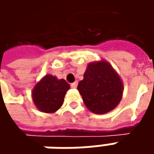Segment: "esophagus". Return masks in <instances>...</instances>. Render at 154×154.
<instances>
[{
	"label": "esophagus",
	"instance_id": "1",
	"mask_svg": "<svg viewBox=\"0 0 154 154\" xmlns=\"http://www.w3.org/2000/svg\"><path fill=\"white\" fill-rule=\"evenodd\" d=\"M77 86H78V82H77V81H75V82L71 84V87H72V88H76Z\"/></svg>",
	"mask_w": 154,
	"mask_h": 154
}]
</instances>
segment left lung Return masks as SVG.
<instances>
[{
    "mask_svg": "<svg viewBox=\"0 0 154 154\" xmlns=\"http://www.w3.org/2000/svg\"><path fill=\"white\" fill-rule=\"evenodd\" d=\"M77 89L87 109L95 114H105L120 103L123 83L109 62L101 60L87 65Z\"/></svg>",
    "mask_w": 154,
    "mask_h": 154,
    "instance_id": "obj_1",
    "label": "left lung"
}]
</instances>
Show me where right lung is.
Instances as JSON below:
<instances>
[{
    "label": "right lung",
    "instance_id": "obj_1",
    "mask_svg": "<svg viewBox=\"0 0 154 154\" xmlns=\"http://www.w3.org/2000/svg\"><path fill=\"white\" fill-rule=\"evenodd\" d=\"M69 88L70 86L65 80H59L52 74H46L33 87V103L42 112L54 113L62 107Z\"/></svg>",
    "mask_w": 154,
    "mask_h": 154
}]
</instances>
